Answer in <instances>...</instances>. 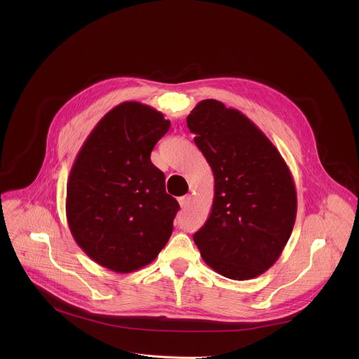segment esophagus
<instances>
[{
  "label": "esophagus",
  "instance_id": "34e87169",
  "mask_svg": "<svg viewBox=\"0 0 359 359\" xmlns=\"http://www.w3.org/2000/svg\"><path fill=\"white\" fill-rule=\"evenodd\" d=\"M190 201H191V196H182V197H179V204H180V208L182 209H187L189 208V204H190Z\"/></svg>",
  "mask_w": 359,
  "mask_h": 359
}]
</instances>
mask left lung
Listing matches in <instances>:
<instances>
[{
    "mask_svg": "<svg viewBox=\"0 0 359 359\" xmlns=\"http://www.w3.org/2000/svg\"><path fill=\"white\" fill-rule=\"evenodd\" d=\"M187 126L215 176L210 216L193 240L223 277H259L278 260L295 223L292 175L260 128L220 100L198 102Z\"/></svg>",
    "mask_w": 359,
    "mask_h": 359,
    "instance_id": "1",
    "label": "left lung"
}]
</instances>
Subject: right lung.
<instances>
[{
	"mask_svg": "<svg viewBox=\"0 0 359 359\" xmlns=\"http://www.w3.org/2000/svg\"><path fill=\"white\" fill-rule=\"evenodd\" d=\"M169 128L162 112L123 102L97 122L78 151L67 184V220L96 264L132 273L150 264L169 241L179 203L150 161Z\"/></svg>",
	"mask_w": 359,
	"mask_h": 359,
	"instance_id": "add662e5",
	"label": "right lung"
}]
</instances>
